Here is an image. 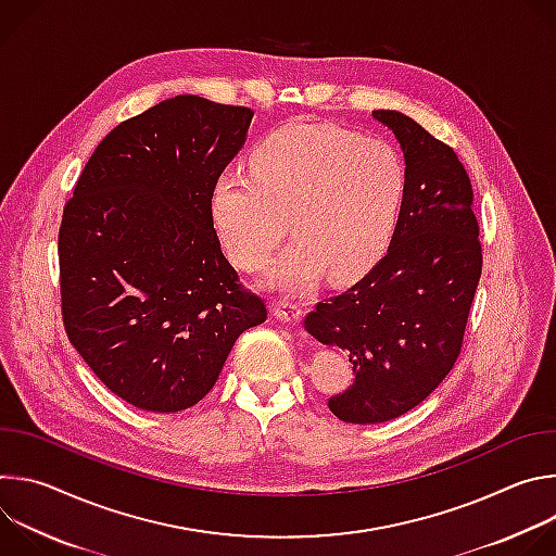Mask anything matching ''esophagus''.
Returning <instances> with one entry per match:
<instances>
[{"mask_svg": "<svg viewBox=\"0 0 556 556\" xmlns=\"http://www.w3.org/2000/svg\"><path fill=\"white\" fill-rule=\"evenodd\" d=\"M273 314L275 319L288 326H296L301 321V307L290 299H277L273 301Z\"/></svg>", "mask_w": 556, "mask_h": 556, "instance_id": "34e87169", "label": "esophagus"}]
</instances>
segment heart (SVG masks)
Masks as SVG:
<instances>
[{"label":"heart","mask_w":556,"mask_h":556,"mask_svg":"<svg viewBox=\"0 0 556 556\" xmlns=\"http://www.w3.org/2000/svg\"><path fill=\"white\" fill-rule=\"evenodd\" d=\"M405 195L399 151L380 138L294 123L251 153V172H222L208 193L215 232L242 270H260L288 228L294 240L264 283L309 292L328 270L348 281L387 251Z\"/></svg>","instance_id":"b5f03b06"}]
</instances>
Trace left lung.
Masks as SVG:
<instances>
[{
	"label": "left lung",
	"instance_id": "obj_1",
	"mask_svg": "<svg viewBox=\"0 0 556 556\" xmlns=\"http://www.w3.org/2000/svg\"><path fill=\"white\" fill-rule=\"evenodd\" d=\"M371 116L405 155L399 222L387 255L305 316L307 334L350 354L356 378L328 407L352 425L399 418L446 378L482 275L472 187L455 151L403 112Z\"/></svg>",
	"mask_w": 556,
	"mask_h": 556
}]
</instances>
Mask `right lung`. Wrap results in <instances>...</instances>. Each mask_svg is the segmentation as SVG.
<instances>
[{"instance_id": "1", "label": "right lung", "mask_w": 556, "mask_h": 556, "mask_svg": "<svg viewBox=\"0 0 556 556\" xmlns=\"http://www.w3.org/2000/svg\"><path fill=\"white\" fill-rule=\"evenodd\" d=\"M253 110L182 94L114 127L59 230L70 343L125 403L155 414L213 389L237 337L266 321L226 262L208 193Z\"/></svg>"}]
</instances>
